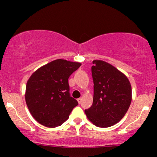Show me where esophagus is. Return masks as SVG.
<instances>
[{"label": "esophagus", "mask_w": 157, "mask_h": 157, "mask_svg": "<svg viewBox=\"0 0 157 157\" xmlns=\"http://www.w3.org/2000/svg\"><path fill=\"white\" fill-rule=\"evenodd\" d=\"M81 101H82V98H81V97H80V98L77 99V102H78L79 104L81 103Z\"/></svg>", "instance_id": "34e87169"}]
</instances>
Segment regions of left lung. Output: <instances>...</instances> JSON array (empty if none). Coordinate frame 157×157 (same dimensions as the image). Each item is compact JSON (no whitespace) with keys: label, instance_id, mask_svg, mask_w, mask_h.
Listing matches in <instances>:
<instances>
[{"label":"left lung","instance_id":"8db88e82","mask_svg":"<svg viewBox=\"0 0 157 157\" xmlns=\"http://www.w3.org/2000/svg\"><path fill=\"white\" fill-rule=\"evenodd\" d=\"M93 104L85 110L94 125L108 128L125 116L132 99L131 86L128 77L112 65L102 60H93Z\"/></svg>","mask_w":157,"mask_h":157}]
</instances>
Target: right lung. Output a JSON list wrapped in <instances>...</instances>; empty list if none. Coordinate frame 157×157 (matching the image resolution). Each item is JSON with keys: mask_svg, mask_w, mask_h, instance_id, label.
Segmentation results:
<instances>
[{"mask_svg": "<svg viewBox=\"0 0 157 157\" xmlns=\"http://www.w3.org/2000/svg\"><path fill=\"white\" fill-rule=\"evenodd\" d=\"M80 63L57 59L41 66L26 83L25 100L36 121L48 128L60 126L78 105L70 96L68 77Z\"/></svg>", "mask_w": 157, "mask_h": 157, "instance_id": "1", "label": "right lung"}]
</instances>
